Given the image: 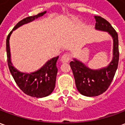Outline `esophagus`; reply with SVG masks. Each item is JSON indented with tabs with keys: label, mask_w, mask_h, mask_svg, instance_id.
I'll return each instance as SVG.
<instances>
[{
	"label": "esophagus",
	"mask_w": 125,
	"mask_h": 125,
	"mask_svg": "<svg viewBox=\"0 0 125 125\" xmlns=\"http://www.w3.org/2000/svg\"><path fill=\"white\" fill-rule=\"evenodd\" d=\"M70 55L69 54V53H65V54H63L62 56L61 60H62V62H68V61L70 60Z\"/></svg>",
	"instance_id": "34e87169"
}]
</instances>
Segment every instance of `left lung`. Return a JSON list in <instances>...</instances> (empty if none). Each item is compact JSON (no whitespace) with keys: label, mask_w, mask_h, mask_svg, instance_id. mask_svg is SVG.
Listing matches in <instances>:
<instances>
[{"label":"left lung","mask_w":125,"mask_h":125,"mask_svg":"<svg viewBox=\"0 0 125 125\" xmlns=\"http://www.w3.org/2000/svg\"><path fill=\"white\" fill-rule=\"evenodd\" d=\"M95 28L108 32L113 39V58L110 64L100 70H91L83 63L74 59L70 63L73 72L77 89L86 96H96L104 92L110 86L119 60L118 34L112 25L104 18L95 16Z\"/></svg>","instance_id":"1"}]
</instances>
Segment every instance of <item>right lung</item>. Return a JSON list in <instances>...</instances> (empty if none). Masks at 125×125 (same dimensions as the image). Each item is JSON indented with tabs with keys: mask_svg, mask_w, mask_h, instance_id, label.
I'll use <instances>...</instances> for the list:
<instances>
[{
	"mask_svg": "<svg viewBox=\"0 0 125 125\" xmlns=\"http://www.w3.org/2000/svg\"><path fill=\"white\" fill-rule=\"evenodd\" d=\"M45 12L46 11L40 12L37 15L26 17L19 21L8 35L6 41L7 62L10 72L15 82L25 94L35 98L45 97L53 92L55 85L57 73L56 63L59 56L49 60L40 70L35 72L31 73H21L12 66V63L10 62L9 39L13 30L24 24L29 23L35 19L43 16Z\"/></svg>",
	"mask_w": 125,
	"mask_h": 125,
	"instance_id": "1",
	"label": "right lung"
}]
</instances>
